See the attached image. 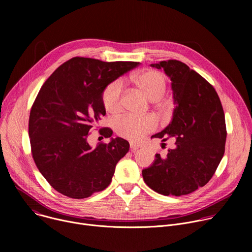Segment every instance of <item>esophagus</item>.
Wrapping results in <instances>:
<instances>
[{
    "mask_svg": "<svg viewBox=\"0 0 252 252\" xmlns=\"http://www.w3.org/2000/svg\"><path fill=\"white\" fill-rule=\"evenodd\" d=\"M129 146H130L131 151H135V150H137V149H139V148H140V146H139V145H137V143L132 142V141H130V142H129Z\"/></svg>",
    "mask_w": 252,
    "mask_h": 252,
    "instance_id": "1",
    "label": "esophagus"
}]
</instances>
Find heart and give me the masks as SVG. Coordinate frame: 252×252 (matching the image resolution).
<instances>
[{
	"mask_svg": "<svg viewBox=\"0 0 252 252\" xmlns=\"http://www.w3.org/2000/svg\"><path fill=\"white\" fill-rule=\"evenodd\" d=\"M133 85L151 100L159 99L165 93L166 81L162 74L154 69L140 71L130 78ZM123 86L120 81L107 85L102 92L101 99L106 112L117 114L122 110ZM158 122L153 116L133 117L124 116L117 120L116 130L119 135L132 141H137L143 136L156 130Z\"/></svg>",
	"mask_w": 252,
	"mask_h": 252,
	"instance_id": "obj_1",
	"label": "heart"
}]
</instances>
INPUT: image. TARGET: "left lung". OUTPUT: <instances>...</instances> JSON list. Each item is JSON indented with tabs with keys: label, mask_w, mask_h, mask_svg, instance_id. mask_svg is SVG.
Segmentation results:
<instances>
[{
	"label": "left lung",
	"mask_w": 252,
	"mask_h": 252,
	"mask_svg": "<svg viewBox=\"0 0 252 252\" xmlns=\"http://www.w3.org/2000/svg\"><path fill=\"white\" fill-rule=\"evenodd\" d=\"M171 81L175 107L170 124L152 137L170 139L171 149L156 155L142 170L143 181L162 195L181 196L204 187L217 170L225 150L226 126L218 93L195 70L176 60L152 63Z\"/></svg>",
	"instance_id": "obj_1"
}]
</instances>
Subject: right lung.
<instances>
[{
    "instance_id": "right-lung-1",
    "label": "right lung",
    "mask_w": 252,
    "mask_h": 252,
    "mask_svg": "<svg viewBox=\"0 0 252 252\" xmlns=\"http://www.w3.org/2000/svg\"><path fill=\"white\" fill-rule=\"evenodd\" d=\"M138 64L75 57L42 86L31 109L29 136L35 165L58 192L81 199L110 186L129 143L117 137L92 148L88 136L105 115V87ZM98 132L104 137L113 134L110 127Z\"/></svg>"
}]
</instances>
